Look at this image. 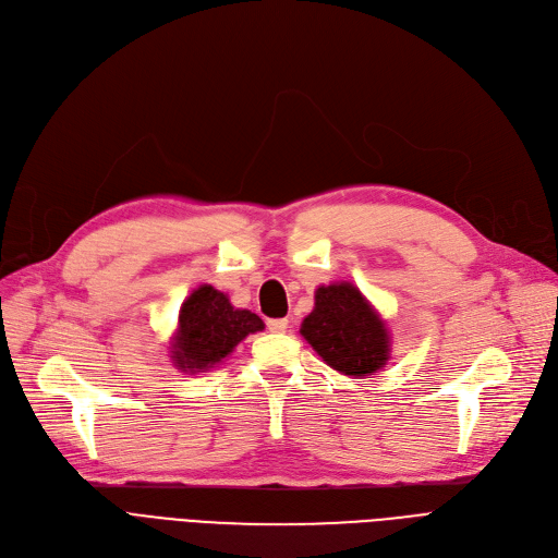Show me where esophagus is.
Segmentation results:
<instances>
[{"label": "esophagus", "mask_w": 558, "mask_h": 558, "mask_svg": "<svg viewBox=\"0 0 558 558\" xmlns=\"http://www.w3.org/2000/svg\"><path fill=\"white\" fill-rule=\"evenodd\" d=\"M268 329L272 333H283L288 329V320L286 317H277V320H268Z\"/></svg>", "instance_id": "esophagus-1"}]
</instances>
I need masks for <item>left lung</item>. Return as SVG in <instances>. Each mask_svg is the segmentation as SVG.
I'll list each match as a JSON object with an SVG mask.
<instances>
[{"mask_svg":"<svg viewBox=\"0 0 558 558\" xmlns=\"http://www.w3.org/2000/svg\"><path fill=\"white\" fill-rule=\"evenodd\" d=\"M300 333L327 365L348 377L373 375L390 359L386 323L348 281L315 290V306Z\"/></svg>","mask_w":558,"mask_h":558,"instance_id":"left-lung-1","label":"left lung"}]
</instances>
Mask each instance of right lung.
I'll use <instances>...</instances> for the list:
<instances>
[{"instance_id": "add662e5", "label": "right lung", "mask_w": 558, "mask_h": 558, "mask_svg": "<svg viewBox=\"0 0 558 558\" xmlns=\"http://www.w3.org/2000/svg\"><path fill=\"white\" fill-rule=\"evenodd\" d=\"M260 317L247 308H233L229 298L214 286H199L179 311L172 338V363L181 373H204L227 359L250 333L263 331Z\"/></svg>"}]
</instances>
